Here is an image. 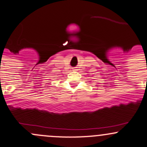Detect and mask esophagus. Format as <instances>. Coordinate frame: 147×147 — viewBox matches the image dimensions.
Returning <instances> with one entry per match:
<instances>
[{"instance_id": "obj_1", "label": "esophagus", "mask_w": 147, "mask_h": 147, "mask_svg": "<svg viewBox=\"0 0 147 147\" xmlns=\"http://www.w3.org/2000/svg\"><path fill=\"white\" fill-rule=\"evenodd\" d=\"M74 70H75V69H74Z\"/></svg>"}]
</instances>
